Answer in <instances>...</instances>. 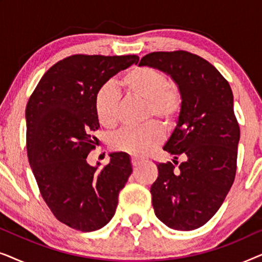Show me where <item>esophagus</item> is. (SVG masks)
Here are the masks:
<instances>
[{"label": "esophagus", "mask_w": 262, "mask_h": 262, "mask_svg": "<svg viewBox=\"0 0 262 262\" xmlns=\"http://www.w3.org/2000/svg\"><path fill=\"white\" fill-rule=\"evenodd\" d=\"M131 163H132V166H134V167L136 168V167H138L139 164L142 163V161H141V160H138V159H136V157H132Z\"/></svg>", "instance_id": "1"}]
</instances>
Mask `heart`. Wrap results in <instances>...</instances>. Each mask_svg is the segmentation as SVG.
<instances>
[{"label": "heart", "instance_id": "1", "mask_svg": "<svg viewBox=\"0 0 262 262\" xmlns=\"http://www.w3.org/2000/svg\"><path fill=\"white\" fill-rule=\"evenodd\" d=\"M121 83L136 98L148 102L145 119L155 118L164 125H171L182 107L179 91L162 71L149 67H136L123 76ZM95 113L99 123L107 128L117 125L119 118V92L113 83H105L96 93ZM163 134L159 125L148 123L137 128L124 130L112 141L117 151L136 157L146 156L162 142Z\"/></svg>", "mask_w": 262, "mask_h": 262}]
</instances>
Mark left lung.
Returning a JSON list of instances; mask_svg holds the SVG:
<instances>
[{
	"label": "left lung",
	"mask_w": 262,
	"mask_h": 262,
	"mask_svg": "<svg viewBox=\"0 0 262 262\" xmlns=\"http://www.w3.org/2000/svg\"><path fill=\"white\" fill-rule=\"evenodd\" d=\"M141 67L162 71L178 85L182 107L163 150L184 157L159 163L151 185L159 220L175 230H194L207 223L223 204L236 174L239 126L228 81L202 57L187 51L152 52Z\"/></svg>",
	"instance_id": "left-lung-1"
}]
</instances>
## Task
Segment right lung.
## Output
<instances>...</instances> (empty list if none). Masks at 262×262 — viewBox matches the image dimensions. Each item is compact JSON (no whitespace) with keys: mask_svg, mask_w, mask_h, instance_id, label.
<instances>
[{"mask_svg":"<svg viewBox=\"0 0 262 262\" xmlns=\"http://www.w3.org/2000/svg\"><path fill=\"white\" fill-rule=\"evenodd\" d=\"M138 56L67 57L39 81L26 107L27 155L41 196L68 227L95 231L112 220L132 173L126 152L110 154L98 169L87 162L100 127L94 100L100 87Z\"/></svg>","mask_w":262,"mask_h":262,"instance_id":"right-lung-1","label":"right lung"}]
</instances>
